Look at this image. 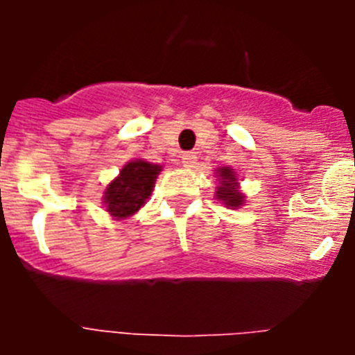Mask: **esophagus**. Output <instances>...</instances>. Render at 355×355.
Masks as SVG:
<instances>
[{
  "label": "esophagus",
  "mask_w": 355,
  "mask_h": 355,
  "mask_svg": "<svg viewBox=\"0 0 355 355\" xmlns=\"http://www.w3.org/2000/svg\"><path fill=\"white\" fill-rule=\"evenodd\" d=\"M181 163H183V167L187 168L196 167V163H197L196 153H184V155L181 156Z\"/></svg>",
  "instance_id": "obj_1"
}]
</instances>
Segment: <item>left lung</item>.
<instances>
[{
    "label": "left lung",
    "mask_w": 355,
    "mask_h": 355,
    "mask_svg": "<svg viewBox=\"0 0 355 355\" xmlns=\"http://www.w3.org/2000/svg\"><path fill=\"white\" fill-rule=\"evenodd\" d=\"M218 174V187H216L215 197L218 200H222L227 208L236 209L243 205V200H245V196L238 190V180L236 174L231 167H222L216 171Z\"/></svg>",
    "instance_id": "8db88e82"
}]
</instances>
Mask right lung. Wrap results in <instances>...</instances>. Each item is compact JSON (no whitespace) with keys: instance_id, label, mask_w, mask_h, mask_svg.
Returning <instances> with one entry per match:
<instances>
[{"instance_id":"add662e5","label":"right lung","mask_w":355,"mask_h":355,"mask_svg":"<svg viewBox=\"0 0 355 355\" xmlns=\"http://www.w3.org/2000/svg\"><path fill=\"white\" fill-rule=\"evenodd\" d=\"M162 165L131 159L121 168L119 175L106 187L103 205L110 215L122 220L139 211L155 188Z\"/></svg>"}]
</instances>
